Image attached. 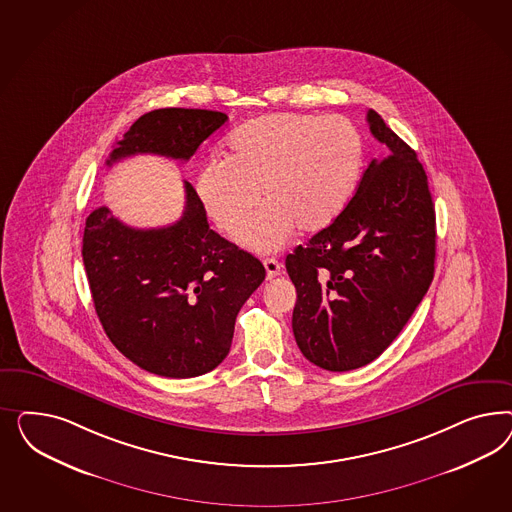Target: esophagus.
<instances>
[{
	"label": "esophagus",
	"instance_id": "obj_1",
	"mask_svg": "<svg viewBox=\"0 0 512 512\" xmlns=\"http://www.w3.org/2000/svg\"><path fill=\"white\" fill-rule=\"evenodd\" d=\"M264 268H266V278L274 279L281 274V263L278 259H264Z\"/></svg>",
	"mask_w": 512,
	"mask_h": 512
}]
</instances>
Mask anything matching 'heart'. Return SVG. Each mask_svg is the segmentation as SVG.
Returning a JSON list of instances; mask_svg holds the SVG:
<instances>
[{"label": "heart", "instance_id": "obj_1", "mask_svg": "<svg viewBox=\"0 0 512 512\" xmlns=\"http://www.w3.org/2000/svg\"><path fill=\"white\" fill-rule=\"evenodd\" d=\"M227 159L210 157L195 176L206 216L238 233L261 199L263 210L240 233L242 246L270 253L298 233L326 229L357 189L364 140L341 116L266 114L240 125Z\"/></svg>", "mask_w": 512, "mask_h": 512}]
</instances>
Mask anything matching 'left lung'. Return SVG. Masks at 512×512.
<instances>
[{
	"mask_svg": "<svg viewBox=\"0 0 512 512\" xmlns=\"http://www.w3.org/2000/svg\"><path fill=\"white\" fill-rule=\"evenodd\" d=\"M366 120L381 155L340 216L285 259L296 289L298 349L328 372L357 370L379 357L434 279L435 210L426 172L375 110Z\"/></svg>",
	"mask_w": 512,
	"mask_h": 512,
	"instance_id": "1",
	"label": "left lung"
}]
</instances>
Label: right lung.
<instances>
[{
    "instance_id": "add662e5",
    "label": "right lung",
    "mask_w": 512,
    "mask_h": 512,
    "mask_svg": "<svg viewBox=\"0 0 512 512\" xmlns=\"http://www.w3.org/2000/svg\"><path fill=\"white\" fill-rule=\"evenodd\" d=\"M227 120L216 110H152L116 142L107 165L137 154L187 161ZM184 187V214L169 227L133 229L101 206L82 238L93 306L109 340L142 370L172 379L223 362L236 315L266 276L259 259L210 229L195 189Z\"/></svg>"
}]
</instances>
